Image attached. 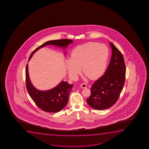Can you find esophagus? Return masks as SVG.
I'll use <instances>...</instances> for the list:
<instances>
[{"instance_id": "esophagus-1", "label": "esophagus", "mask_w": 149, "mask_h": 149, "mask_svg": "<svg viewBox=\"0 0 149 149\" xmlns=\"http://www.w3.org/2000/svg\"><path fill=\"white\" fill-rule=\"evenodd\" d=\"M81 86V88H86V87H87V84H86V83L83 82V83H82V84H81V86Z\"/></svg>"}]
</instances>
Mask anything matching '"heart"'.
<instances>
[{
	"label": "heart",
	"mask_w": 149,
	"mask_h": 149,
	"mask_svg": "<svg viewBox=\"0 0 149 149\" xmlns=\"http://www.w3.org/2000/svg\"><path fill=\"white\" fill-rule=\"evenodd\" d=\"M108 54V47L103 44L88 42L77 46L72 51L71 59L66 62L68 71L76 77L82 67L84 73L89 78H97L104 71Z\"/></svg>",
	"instance_id": "obj_1"
}]
</instances>
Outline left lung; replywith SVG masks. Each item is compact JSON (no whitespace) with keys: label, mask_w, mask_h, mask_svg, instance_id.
I'll return each instance as SVG.
<instances>
[{"label":"left lung","mask_w":149,"mask_h":149,"mask_svg":"<svg viewBox=\"0 0 149 149\" xmlns=\"http://www.w3.org/2000/svg\"><path fill=\"white\" fill-rule=\"evenodd\" d=\"M110 45L112 49L110 63L104 75L92 86L91 95L86 100L91 107L97 110L110 108L116 103L125 81L123 55L112 43Z\"/></svg>","instance_id":"8db88e82"}]
</instances>
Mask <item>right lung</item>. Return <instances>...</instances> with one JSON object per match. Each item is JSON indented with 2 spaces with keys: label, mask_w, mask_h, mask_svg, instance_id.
I'll list each match as a JSON object with an SVG mask.
<instances>
[{
  "label": "right lung",
  "mask_w": 149,
  "mask_h": 149,
  "mask_svg": "<svg viewBox=\"0 0 149 149\" xmlns=\"http://www.w3.org/2000/svg\"><path fill=\"white\" fill-rule=\"evenodd\" d=\"M72 42V40L68 39L47 41L33 51L29 56V60L36 51L45 46L54 45L65 47ZM25 80L26 87L29 96L41 110L45 112H59L68 104L70 93L71 92L73 84H70L67 82L61 81L57 86L52 90L47 91L37 90L31 84L29 78L28 64L26 65L25 70Z\"/></svg>",
  "instance_id": "obj_1"
}]
</instances>
